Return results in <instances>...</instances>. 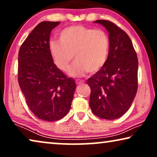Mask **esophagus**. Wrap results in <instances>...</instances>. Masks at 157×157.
Masks as SVG:
<instances>
[{
	"label": "esophagus",
	"instance_id": "obj_1",
	"mask_svg": "<svg viewBox=\"0 0 157 157\" xmlns=\"http://www.w3.org/2000/svg\"><path fill=\"white\" fill-rule=\"evenodd\" d=\"M76 83L77 85H80V84H82L83 83H84V81L83 80H77L76 81Z\"/></svg>",
	"mask_w": 157,
	"mask_h": 157
}]
</instances>
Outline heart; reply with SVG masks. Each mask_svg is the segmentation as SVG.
Wrapping results in <instances>:
<instances>
[{"label": "heart", "instance_id": "b5f03b06", "mask_svg": "<svg viewBox=\"0 0 157 157\" xmlns=\"http://www.w3.org/2000/svg\"><path fill=\"white\" fill-rule=\"evenodd\" d=\"M59 41L49 44V51L55 65L62 71L69 69L74 77L84 76L87 72L99 71L106 63L109 51V38L102 30H94L83 25H74L62 30Z\"/></svg>", "mask_w": 157, "mask_h": 157}]
</instances>
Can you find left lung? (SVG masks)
<instances>
[{
  "label": "left lung",
  "mask_w": 157,
  "mask_h": 157,
  "mask_svg": "<svg viewBox=\"0 0 157 157\" xmlns=\"http://www.w3.org/2000/svg\"><path fill=\"white\" fill-rule=\"evenodd\" d=\"M109 35L106 63L87 80L91 88L89 106L96 117L113 120L130 108L138 88V58L129 36L114 23L97 20Z\"/></svg>",
  "instance_id": "1"
}]
</instances>
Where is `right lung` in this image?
<instances>
[{
    "label": "right lung",
    "instance_id": "add662e5",
    "mask_svg": "<svg viewBox=\"0 0 157 157\" xmlns=\"http://www.w3.org/2000/svg\"><path fill=\"white\" fill-rule=\"evenodd\" d=\"M60 21H43L21 45L18 80L26 104L34 115L47 121L61 119L69 111L76 83L53 63L50 34Z\"/></svg>",
    "mask_w": 157,
    "mask_h": 157
}]
</instances>
